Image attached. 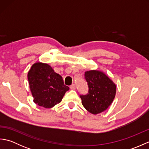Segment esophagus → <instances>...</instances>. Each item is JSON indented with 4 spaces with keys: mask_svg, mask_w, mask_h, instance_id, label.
I'll return each instance as SVG.
<instances>
[{
    "mask_svg": "<svg viewBox=\"0 0 149 149\" xmlns=\"http://www.w3.org/2000/svg\"><path fill=\"white\" fill-rule=\"evenodd\" d=\"M70 88L71 90H75V88H76V86H75V84H72L70 86Z\"/></svg>",
    "mask_w": 149,
    "mask_h": 149,
    "instance_id": "1",
    "label": "esophagus"
}]
</instances>
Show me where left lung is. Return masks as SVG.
Segmentation results:
<instances>
[{"label":"left lung","mask_w":149,"mask_h":149,"mask_svg":"<svg viewBox=\"0 0 149 149\" xmlns=\"http://www.w3.org/2000/svg\"><path fill=\"white\" fill-rule=\"evenodd\" d=\"M88 93L81 95L82 104L88 112L97 115L107 109L115 99L116 86L104 72L90 70L84 73Z\"/></svg>","instance_id":"1"}]
</instances>
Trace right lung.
<instances>
[{
  "label": "right lung",
  "instance_id": "1",
  "mask_svg": "<svg viewBox=\"0 0 149 149\" xmlns=\"http://www.w3.org/2000/svg\"><path fill=\"white\" fill-rule=\"evenodd\" d=\"M27 78L34 102L45 108H51L59 104L69 90L61 75L47 63L33 64Z\"/></svg>",
  "mask_w": 149,
  "mask_h": 149
}]
</instances>
